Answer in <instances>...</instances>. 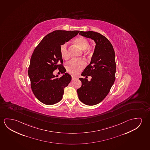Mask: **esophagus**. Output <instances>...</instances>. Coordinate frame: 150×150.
Segmentation results:
<instances>
[{
	"label": "esophagus",
	"mask_w": 150,
	"mask_h": 150,
	"mask_svg": "<svg viewBox=\"0 0 150 150\" xmlns=\"http://www.w3.org/2000/svg\"><path fill=\"white\" fill-rule=\"evenodd\" d=\"M77 79L76 77H74V76H71V79H72V80H75V79Z\"/></svg>",
	"instance_id": "obj_1"
}]
</instances>
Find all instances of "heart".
Returning a JSON list of instances; mask_svg holds the SVG:
<instances>
[{"mask_svg":"<svg viewBox=\"0 0 150 150\" xmlns=\"http://www.w3.org/2000/svg\"><path fill=\"white\" fill-rule=\"evenodd\" d=\"M75 42L77 46L82 50H85L89 46V42L86 38L83 36H79L75 39ZM89 50V49H88ZM60 54L63 59L67 60L70 57L69 49L67 43L61 45L60 46ZM86 62L84 60L74 59L69 61L66 65L67 71L72 75H77L85 67Z\"/></svg>","mask_w":150,"mask_h":150,"instance_id":"obj_1","label":"heart"}]
</instances>
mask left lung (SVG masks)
I'll return each mask as SVG.
<instances>
[{
    "label": "left lung",
    "instance_id": "obj_1",
    "mask_svg": "<svg viewBox=\"0 0 150 150\" xmlns=\"http://www.w3.org/2000/svg\"><path fill=\"white\" fill-rule=\"evenodd\" d=\"M79 35L95 41L96 45L90 64L81 73V86L77 90L79 99L87 105H94L106 97L115 80V51L108 39L99 33L81 31ZM92 78L87 81L88 76Z\"/></svg>",
    "mask_w": 150,
    "mask_h": 150
}]
</instances>
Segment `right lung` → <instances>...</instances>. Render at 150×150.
I'll return each mask as SVG.
<instances>
[{"label":"right lung","mask_w":150,"mask_h":150,"mask_svg":"<svg viewBox=\"0 0 150 150\" xmlns=\"http://www.w3.org/2000/svg\"><path fill=\"white\" fill-rule=\"evenodd\" d=\"M79 32V30L53 31L45 36L33 51L28 74L33 92L42 103L52 105L62 99L64 89L71 77L65 73L60 46ZM57 69L64 75L60 78L54 76L53 72Z\"/></svg>","instance_id":"right-lung-1"}]
</instances>
